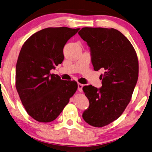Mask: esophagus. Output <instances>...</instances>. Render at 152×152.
<instances>
[{"label": "esophagus", "instance_id": "1", "mask_svg": "<svg viewBox=\"0 0 152 152\" xmlns=\"http://www.w3.org/2000/svg\"><path fill=\"white\" fill-rule=\"evenodd\" d=\"M83 86L84 85H83V84H80V83L78 84V91H80V92H83Z\"/></svg>", "mask_w": 152, "mask_h": 152}]
</instances>
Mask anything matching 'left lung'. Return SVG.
Masks as SVG:
<instances>
[{
	"mask_svg": "<svg viewBox=\"0 0 152 152\" xmlns=\"http://www.w3.org/2000/svg\"><path fill=\"white\" fill-rule=\"evenodd\" d=\"M78 34L90 47L94 70H105L100 88H83L89 101L83 118L91 126L103 127L118 118L131 102L139 76L138 58L131 43L115 29L83 28Z\"/></svg>",
	"mask_w": 152,
	"mask_h": 152,
	"instance_id": "8db88e82",
	"label": "left lung"
}]
</instances>
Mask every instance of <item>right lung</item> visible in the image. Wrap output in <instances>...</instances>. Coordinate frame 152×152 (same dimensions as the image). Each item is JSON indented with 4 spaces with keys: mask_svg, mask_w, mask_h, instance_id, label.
I'll use <instances>...</instances> for the list:
<instances>
[{
    "mask_svg": "<svg viewBox=\"0 0 152 152\" xmlns=\"http://www.w3.org/2000/svg\"><path fill=\"white\" fill-rule=\"evenodd\" d=\"M80 28H47L24 42L16 65L15 87L28 114L40 122L53 121L78 88L75 80L50 74L62 63L63 49Z\"/></svg>",
    "mask_w": 152,
    "mask_h": 152,
    "instance_id": "add662e5",
    "label": "right lung"
}]
</instances>
